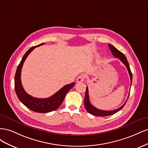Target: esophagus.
I'll return each instance as SVG.
<instances>
[{
    "label": "esophagus",
    "mask_w": 148,
    "mask_h": 148,
    "mask_svg": "<svg viewBox=\"0 0 148 148\" xmlns=\"http://www.w3.org/2000/svg\"><path fill=\"white\" fill-rule=\"evenodd\" d=\"M85 79V76L84 75H79V77H78L77 79V82L79 83V82H83Z\"/></svg>",
    "instance_id": "obj_1"
}]
</instances>
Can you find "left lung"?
I'll return each mask as SVG.
<instances>
[{"mask_svg":"<svg viewBox=\"0 0 148 148\" xmlns=\"http://www.w3.org/2000/svg\"><path fill=\"white\" fill-rule=\"evenodd\" d=\"M108 46L109 47L110 50L111 51L112 53L113 56L115 57L119 58V59L121 60V62L126 66L127 69L128 70V71L130 75V80H131V85L132 83V71L130 70V66H129V64L127 60L126 57L125 56V55L123 54V53L121 52L120 51H119L118 49H116L114 46L111 45V44H108ZM130 93L128 96V98L129 97ZM127 98V100H128ZM127 100L125 102V104L123 105H122L119 108L114 110H100L97 109L96 107H95V106H93L90 102V101H89V92H88V88L86 87V93H85V97H84V107L85 109L88 111V112L91 114L93 115H96L97 116V117H106V116H109V115H113L115 113H117V112H119V110H120L122 109L123 107H124V106L126 104V102L127 101Z\"/></svg>","mask_w":148,"mask_h":148,"instance_id":"1","label":"left lung"}]
</instances>
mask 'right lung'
I'll return each instance as SVG.
<instances>
[{
  "instance_id": "right-lung-1",
  "label": "right lung",
  "mask_w": 148,
  "mask_h": 148,
  "mask_svg": "<svg viewBox=\"0 0 148 148\" xmlns=\"http://www.w3.org/2000/svg\"><path fill=\"white\" fill-rule=\"evenodd\" d=\"M42 44H44V43L31 47L22 58L20 64L17 67L15 76V89L18 98L26 107L34 112H36L47 113L56 110L62 104L66 93L70 91L71 88L73 87L75 83L73 82L65 85L53 96L48 98H44V99L34 97L26 93L22 86L21 82V71L22 66H23L24 62L29 54V53L34 48L41 46Z\"/></svg>"
}]
</instances>
